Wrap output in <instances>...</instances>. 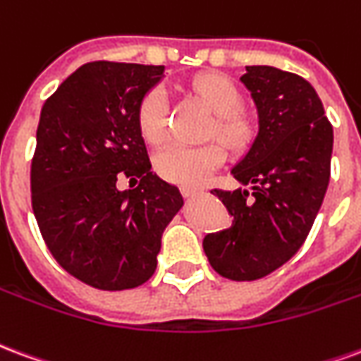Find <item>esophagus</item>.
Listing matches in <instances>:
<instances>
[{
    "label": "esophagus",
    "mask_w": 361,
    "mask_h": 361,
    "mask_svg": "<svg viewBox=\"0 0 361 361\" xmlns=\"http://www.w3.org/2000/svg\"><path fill=\"white\" fill-rule=\"evenodd\" d=\"M180 192H183L184 198H194V196H198V194H200L198 188H188V186L180 188Z\"/></svg>",
    "instance_id": "1"
}]
</instances>
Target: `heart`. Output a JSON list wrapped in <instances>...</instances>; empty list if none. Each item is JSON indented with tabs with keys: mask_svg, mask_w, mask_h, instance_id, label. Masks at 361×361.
Returning a JSON list of instances; mask_svg holds the SVG:
<instances>
[{
	"mask_svg": "<svg viewBox=\"0 0 361 361\" xmlns=\"http://www.w3.org/2000/svg\"><path fill=\"white\" fill-rule=\"evenodd\" d=\"M194 90L206 99L217 115L213 133L235 149L246 148L254 136L250 121L238 113L242 96L235 84L221 75H204L194 80ZM167 113L169 99L163 88H155L142 99L138 109V125L142 136L152 144L167 136ZM225 161V149L217 142L204 146H180L173 144L155 155L157 175L180 186H202Z\"/></svg>",
	"mask_w": 361,
	"mask_h": 361,
	"instance_id": "1",
	"label": "heart"
}]
</instances>
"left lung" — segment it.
Returning a JSON list of instances; mask_svg holds the SVG:
<instances>
[{
  "instance_id": "obj_1",
  "label": "left lung",
  "mask_w": 361,
  "mask_h": 361,
  "mask_svg": "<svg viewBox=\"0 0 361 361\" xmlns=\"http://www.w3.org/2000/svg\"><path fill=\"white\" fill-rule=\"evenodd\" d=\"M240 80L256 105L257 133L231 175L250 190H213L233 225L206 235L204 252L223 277L256 281L286 264L314 225L331 177L333 126L302 76L252 65Z\"/></svg>"
}]
</instances>
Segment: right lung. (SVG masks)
Here are the masks:
<instances>
[{"label":"right lung","instance_id":"right-lung-1","mask_svg":"<svg viewBox=\"0 0 361 361\" xmlns=\"http://www.w3.org/2000/svg\"><path fill=\"white\" fill-rule=\"evenodd\" d=\"M163 73V65L86 63L42 107L34 215L57 264L99 290L134 288L154 275L163 231L184 204L152 171L138 125L142 99ZM119 172L140 178L139 188L119 191Z\"/></svg>","mask_w":361,"mask_h":361}]
</instances>
